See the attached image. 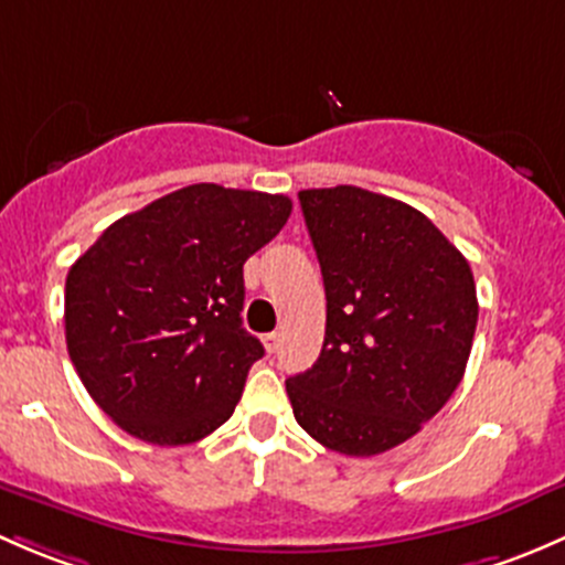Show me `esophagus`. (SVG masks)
I'll return each mask as SVG.
<instances>
[{
    "label": "esophagus",
    "mask_w": 565,
    "mask_h": 565,
    "mask_svg": "<svg viewBox=\"0 0 565 565\" xmlns=\"http://www.w3.org/2000/svg\"><path fill=\"white\" fill-rule=\"evenodd\" d=\"M264 342H266V351L277 353V348H280V342H282V334L280 331H269V334L264 337Z\"/></svg>",
    "instance_id": "obj_1"
}]
</instances>
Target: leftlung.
I'll return each mask as SVG.
<instances>
[{"mask_svg":"<svg viewBox=\"0 0 565 565\" xmlns=\"http://www.w3.org/2000/svg\"><path fill=\"white\" fill-rule=\"evenodd\" d=\"M321 264L318 362L285 381L299 427L326 449L372 457L405 444L455 394L479 301L468 260L433 220L353 184L301 190Z\"/></svg>","mask_w":565,"mask_h":565,"instance_id":"1","label":"left lung"}]
</instances>
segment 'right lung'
Here are the masks:
<instances>
[{"mask_svg": "<svg viewBox=\"0 0 565 565\" xmlns=\"http://www.w3.org/2000/svg\"><path fill=\"white\" fill-rule=\"evenodd\" d=\"M288 195L190 184L125 214L70 266L67 353L132 438L184 446L225 424L264 345L242 329L244 260Z\"/></svg>", "mask_w": 565, "mask_h": 565, "instance_id": "right-lung-1", "label": "right lung"}]
</instances>
